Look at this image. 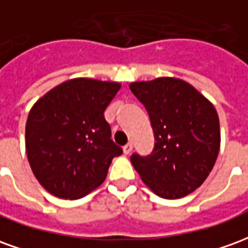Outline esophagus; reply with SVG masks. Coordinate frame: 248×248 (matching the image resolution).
Returning a JSON list of instances; mask_svg holds the SVG:
<instances>
[{
	"instance_id": "esophagus-1",
	"label": "esophagus",
	"mask_w": 248,
	"mask_h": 248,
	"mask_svg": "<svg viewBox=\"0 0 248 248\" xmlns=\"http://www.w3.org/2000/svg\"><path fill=\"white\" fill-rule=\"evenodd\" d=\"M131 150H133V143H131V142H129V143H126V145L124 146V154H130V153H131Z\"/></svg>"
}]
</instances>
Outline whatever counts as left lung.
<instances>
[{
  "instance_id": "left-lung-1",
  "label": "left lung",
  "mask_w": 248,
  "mask_h": 248,
  "mask_svg": "<svg viewBox=\"0 0 248 248\" xmlns=\"http://www.w3.org/2000/svg\"><path fill=\"white\" fill-rule=\"evenodd\" d=\"M130 90L145 105L155 147L131 163L151 191L178 199L195 191L213 170L220 147L219 117L214 105L179 78L133 82Z\"/></svg>"
}]
</instances>
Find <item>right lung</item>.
I'll return each instance as SVG.
<instances>
[{
	"instance_id": "obj_1",
	"label": "right lung",
	"mask_w": 248,
	"mask_h": 248,
	"mask_svg": "<svg viewBox=\"0 0 248 248\" xmlns=\"http://www.w3.org/2000/svg\"><path fill=\"white\" fill-rule=\"evenodd\" d=\"M119 89L118 82L74 78L53 87L30 108L26 154L46 191L79 199L105 181L113 158L122 154L103 115Z\"/></svg>"
}]
</instances>
